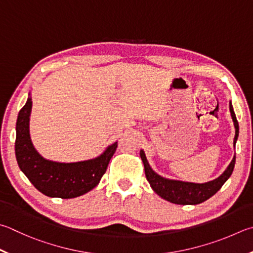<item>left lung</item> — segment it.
<instances>
[{"instance_id": "obj_1", "label": "left lung", "mask_w": 253, "mask_h": 253, "mask_svg": "<svg viewBox=\"0 0 253 253\" xmlns=\"http://www.w3.org/2000/svg\"><path fill=\"white\" fill-rule=\"evenodd\" d=\"M230 113L233 124L236 128V136L233 139V144L236 145V141L239 136V124L237 121L236 114L233 112L232 104H229ZM140 157L145 166V173L147 180L149 181L151 188H153L156 194L159 195L162 198L170 201L172 204L177 205H198L204 203L210 197H212L220 188L222 187L224 182L228 180V178L231 176L236 164V156L233 157L232 162L229 165L228 168L224 170L221 176L214 179L212 181L206 183H194V182H185L178 180H169V179L163 178L162 176L156 173L150 168L149 164L147 163L146 156L144 151L140 150Z\"/></svg>"}]
</instances>
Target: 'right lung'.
<instances>
[{"instance_id": "1", "label": "right lung", "mask_w": 253, "mask_h": 253, "mask_svg": "<svg viewBox=\"0 0 253 253\" xmlns=\"http://www.w3.org/2000/svg\"><path fill=\"white\" fill-rule=\"evenodd\" d=\"M31 109L30 97L17 116L15 155L18 167L36 189L45 196L70 199L84 195L97 186L116 151L117 142L109 146L99 157L86 162L63 164L46 160L35 150L31 141Z\"/></svg>"}]
</instances>
